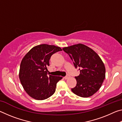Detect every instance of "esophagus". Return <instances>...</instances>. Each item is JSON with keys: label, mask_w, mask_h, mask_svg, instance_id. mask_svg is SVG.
I'll use <instances>...</instances> for the list:
<instances>
[{"label": "esophagus", "mask_w": 122, "mask_h": 122, "mask_svg": "<svg viewBox=\"0 0 122 122\" xmlns=\"http://www.w3.org/2000/svg\"><path fill=\"white\" fill-rule=\"evenodd\" d=\"M69 77H70V76H69V75H67V76H65V77H64V78H65V79L67 80V79H68V78H69Z\"/></svg>", "instance_id": "esophagus-1"}]
</instances>
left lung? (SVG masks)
<instances>
[{
  "mask_svg": "<svg viewBox=\"0 0 122 122\" xmlns=\"http://www.w3.org/2000/svg\"><path fill=\"white\" fill-rule=\"evenodd\" d=\"M69 55L80 75L76 76V86L71 89L73 93L82 97L95 94L106 77V68L99 55L92 48L78 44L62 48Z\"/></svg>",
  "mask_w": 122,
  "mask_h": 122,
  "instance_id": "left-lung-1",
  "label": "left lung"
}]
</instances>
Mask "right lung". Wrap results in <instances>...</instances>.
I'll return each instance as SVG.
<instances>
[{
	"label": "right lung",
	"mask_w": 122,
	"mask_h": 122,
	"mask_svg": "<svg viewBox=\"0 0 122 122\" xmlns=\"http://www.w3.org/2000/svg\"><path fill=\"white\" fill-rule=\"evenodd\" d=\"M62 51L60 47L42 44L30 49L22 58L19 76L22 86L29 96L44 100L53 95L56 83L62 77L48 74L49 60L53 54Z\"/></svg>",
	"instance_id": "1"
}]
</instances>
